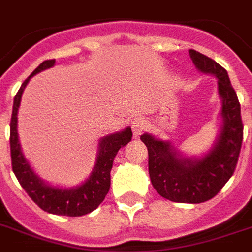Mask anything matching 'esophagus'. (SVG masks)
<instances>
[{"instance_id":"34e87169","label":"esophagus","mask_w":252,"mask_h":252,"mask_svg":"<svg viewBox=\"0 0 252 252\" xmlns=\"http://www.w3.org/2000/svg\"><path fill=\"white\" fill-rule=\"evenodd\" d=\"M146 129V120L144 118H136L132 122V130H133V136L136 138Z\"/></svg>"}]
</instances>
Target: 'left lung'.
Returning a JSON list of instances; mask_svg holds the SVG:
<instances>
[{
	"label": "left lung",
	"instance_id": "8db88e82",
	"mask_svg": "<svg viewBox=\"0 0 252 252\" xmlns=\"http://www.w3.org/2000/svg\"><path fill=\"white\" fill-rule=\"evenodd\" d=\"M193 64L200 72L215 74L222 99V128L213 149L201 159L182 157L168 141L142 134L148 148L149 175L156 191L175 203L199 204L219 193L234 174L243 140L241 104L227 72L203 53L189 49Z\"/></svg>",
	"mask_w": 252,
	"mask_h": 252
}]
</instances>
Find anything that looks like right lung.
I'll use <instances>...</instances> for the list:
<instances>
[{
  "label": "right lung",
  "instance_id": "obj_1",
  "mask_svg": "<svg viewBox=\"0 0 252 252\" xmlns=\"http://www.w3.org/2000/svg\"><path fill=\"white\" fill-rule=\"evenodd\" d=\"M55 65V60H45L37 66L31 76L22 84L14 98L13 114L10 122V153H11V166L17 176L18 182L21 183L27 195L32 199L37 207L43 211L52 215L69 216L78 217L90 213L99 207L106 195L110 191L111 184V168L114 163L115 156L118 154L122 146H126L132 138V130L126 128L123 132L114 133L102 138L99 142V153L96 158L93 172L87 178L84 184L72 189H61V188L51 187L45 184L39 176L30 167L29 162L26 161L21 150V145L18 141L17 132V114L18 107L21 104L22 93L26 85L29 84L30 78L36 73L48 69Z\"/></svg>",
  "mask_w": 252,
  "mask_h": 252
}]
</instances>
